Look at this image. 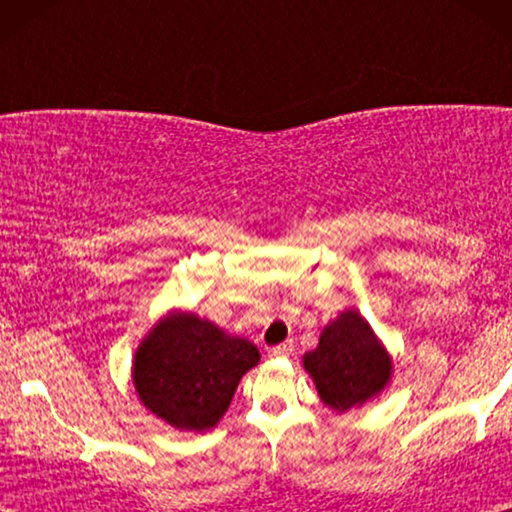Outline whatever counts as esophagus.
I'll return each instance as SVG.
<instances>
[{
    "label": "esophagus",
    "mask_w": 512,
    "mask_h": 512,
    "mask_svg": "<svg viewBox=\"0 0 512 512\" xmlns=\"http://www.w3.org/2000/svg\"><path fill=\"white\" fill-rule=\"evenodd\" d=\"M268 354H270V356H275V359H284V356L293 354V342H291V340H286V342H282V345L270 347V349H268Z\"/></svg>",
    "instance_id": "34e87169"
}]
</instances>
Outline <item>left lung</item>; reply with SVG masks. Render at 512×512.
I'll return each instance as SVG.
<instances>
[{"label": "left lung", "instance_id": "obj_1", "mask_svg": "<svg viewBox=\"0 0 512 512\" xmlns=\"http://www.w3.org/2000/svg\"><path fill=\"white\" fill-rule=\"evenodd\" d=\"M321 401L349 410L380 394L391 377V361L366 319L347 310L324 328L319 347L303 356Z\"/></svg>", "mask_w": 512, "mask_h": 512}]
</instances>
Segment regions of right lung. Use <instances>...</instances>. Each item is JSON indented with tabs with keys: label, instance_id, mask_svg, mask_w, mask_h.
Returning a JSON list of instances; mask_svg holds the SVG:
<instances>
[{
	"label": "right lung",
	"instance_id": "obj_1",
	"mask_svg": "<svg viewBox=\"0 0 512 512\" xmlns=\"http://www.w3.org/2000/svg\"><path fill=\"white\" fill-rule=\"evenodd\" d=\"M261 354L195 314L163 319L135 354L132 380L153 415L186 431H205L228 410L237 382Z\"/></svg>",
	"mask_w": 512,
	"mask_h": 512
}]
</instances>
